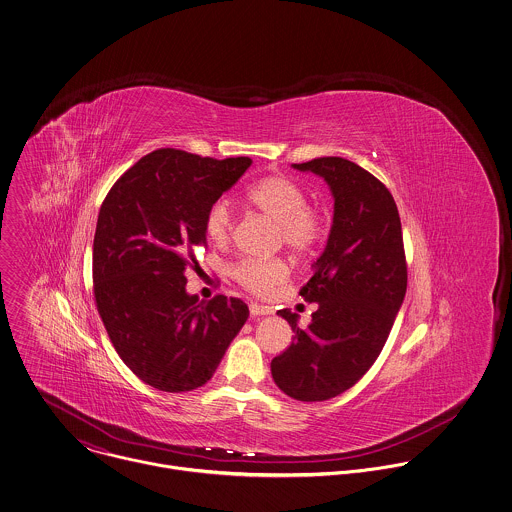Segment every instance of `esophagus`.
<instances>
[{"label": "esophagus", "instance_id": "34e87169", "mask_svg": "<svg viewBox=\"0 0 512 512\" xmlns=\"http://www.w3.org/2000/svg\"><path fill=\"white\" fill-rule=\"evenodd\" d=\"M249 312H251V316H253V318L271 314V310H269L267 306H261V304H257V302H251V304H249Z\"/></svg>", "mask_w": 512, "mask_h": 512}]
</instances>
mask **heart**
Here are the masks:
<instances>
[{"label": "heart", "mask_w": 512, "mask_h": 512, "mask_svg": "<svg viewBox=\"0 0 512 512\" xmlns=\"http://www.w3.org/2000/svg\"><path fill=\"white\" fill-rule=\"evenodd\" d=\"M245 200L263 216L277 222L279 241L294 255L306 257L318 249L328 233L324 210L306 202L304 188L281 174L265 176L245 190ZM233 231V212L228 202L210 204L204 214V233L214 245H226ZM229 275L243 288L265 294L284 283L288 263L281 257L273 259H239L229 267Z\"/></svg>", "instance_id": "obj_1"}]
</instances>
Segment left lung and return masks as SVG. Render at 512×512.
I'll return each instance as SVG.
<instances>
[{
    "label": "left lung",
    "mask_w": 512,
    "mask_h": 512,
    "mask_svg": "<svg viewBox=\"0 0 512 512\" xmlns=\"http://www.w3.org/2000/svg\"><path fill=\"white\" fill-rule=\"evenodd\" d=\"M320 174L334 194V224L300 296L318 302L306 328L288 308L292 343L271 361L284 395L318 402L351 389L377 361L406 294L397 204L371 172L341 157L294 165Z\"/></svg>",
    "instance_id": "left-lung-1"
}]
</instances>
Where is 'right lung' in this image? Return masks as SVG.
<instances>
[{"label":"right lung","mask_w":512,"mask_h":512,"mask_svg":"<svg viewBox=\"0 0 512 512\" xmlns=\"http://www.w3.org/2000/svg\"><path fill=\"white\" fill-rule=\"evenodd\" d=\"M157 149L115 180L94 235V298L123 363L147 385L184 393L206 385L249 316L241 298L186 292L206 247L204 214L251 167Z\"/></svg>","instance_id":"obj_1"}]
</instances>
